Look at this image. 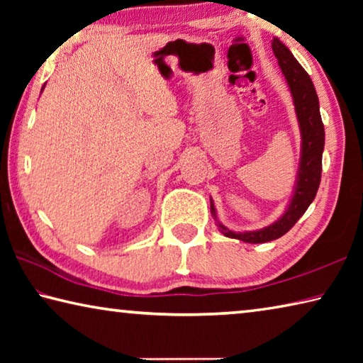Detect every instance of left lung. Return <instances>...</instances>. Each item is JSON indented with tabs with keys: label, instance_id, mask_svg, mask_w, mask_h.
<instances>
[{
	"label": "left lung",
	"instance_id": "1",
	"mask_svg": "<svg viewBox=\"0 0 363 363\" xmlns=\"http://www.w3.org/2000/svg\"><path fill=\"white\" fill-rule=\"evenodd\" d=\"M272 51L279 60V65L281 72H284L288 86H290L294 108H296L301 139H303V143H301V163L293 199L290 205H288L286 211L284 213V216L279 220L264 227V229L253 232H232L220 223H218L219 230L225 237L237 238V240L247 243H266L285 235L306 213L307 208L312 203V200L315 199L322 177L325 130L320 116V108H318V97L314 83H312V79L307 75V72L303 67H301L298 60L294 59L290 49L279 38L272 40ZM211 213L216 218V210H214L213 201Z\"/></svg>",
	"mask_w": 363,
	"mask_h": 363
}]
</instances>
